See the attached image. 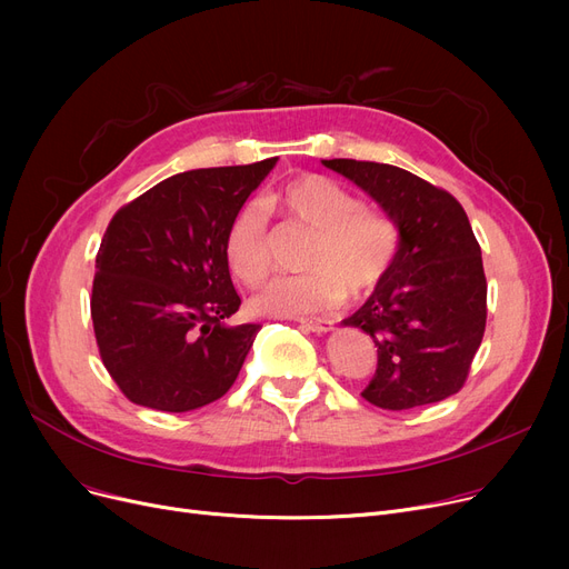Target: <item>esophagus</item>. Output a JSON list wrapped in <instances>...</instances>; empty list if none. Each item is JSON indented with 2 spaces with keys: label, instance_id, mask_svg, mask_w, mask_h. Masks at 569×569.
<instances>
[{
  "label": "esophagus",
  "instance_id": "obj_1",
  "mask_svg": "<svg viewBox=\"0 0 569 569\" xmlns=\"http://www.w3.org/2000/svg\"><path fill=\"white\" fill-rule=\"evenodd\" d=\"M300 327H305V330L316 332V335H327V332L335 330V322L332 320H320V318H302Z\"/></svg>",
  "mask_w": 569,
  "mask_h": 569
}]
</instances>
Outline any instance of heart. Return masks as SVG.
I'll list each match as a JSON object with an SVG mask.
<instances>
[{"label":"heart","instance_id":"obj_1","mask_svg":"<svg viewBox=\"0 0 569 569\" xmlns=\"http://www.w3.org/2000/svg\"><path fill=\"white\" fill-rule=\"evenodd\" d=\"M290 217L313 228L307 251L311 272L277 277L258 288L251 309L262 316L295 318L335 309L346 292L373 288L390 269L399 232L395 223L325 174H302L274 198ZM230 272L244 283L260 281L269 269L267 221L260 204L237 209L223 242Z\"/></svg>","mask_w":569,"mask_h":569}]
</instances>
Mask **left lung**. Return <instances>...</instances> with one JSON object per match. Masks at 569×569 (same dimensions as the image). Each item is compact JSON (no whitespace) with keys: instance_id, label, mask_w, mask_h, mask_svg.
<instances>
[{"instance_id":"8db88e82","label":"left lung","mask_w":569,"mask_h":569,"mask_svg":"<svg viewBox=\"0 0 569 569\" xmlns=\"http://www.w3.org/2000/svg\"><path fill=\"white\" fill-rule=\"evenodd\" d=\"M322 166L369 193L399 230L390 269L341 320L378 346V369L362 397L385 410H408L457 395L487 325L482 251L463 207L397 166L355 159Z\"/></svg>"}]
</instances>
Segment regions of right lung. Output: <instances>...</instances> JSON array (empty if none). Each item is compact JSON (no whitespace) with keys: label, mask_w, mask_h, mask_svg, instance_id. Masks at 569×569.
<instances>
[{"label":"right lung","mask_w":569,"mask_h":569,"mask_svg":"<svg viewBox=\"0 0 569 569\" xmlns=\"http://www.w3.org/2000/svg\"><path fill=\"white\" fill-rule=\"evenodd\" d=\"M277 161L172 174L112 217L92 320L101 360L129 401L187 412L232 387L260 325H226L242 305L226 230Z\"/></svg>","instance_id":"add662e5"}]
</instances>
